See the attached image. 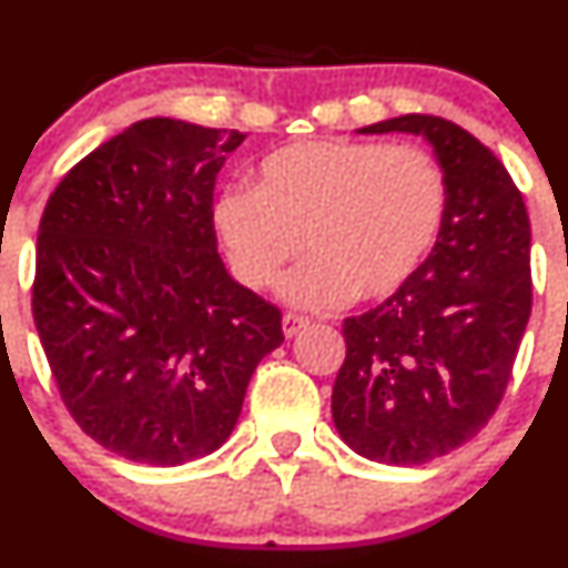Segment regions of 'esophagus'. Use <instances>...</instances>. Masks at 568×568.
<instances>
[{
	"mask_svg": "<svg viewBox=\"0 0 568 568\" xmlns=\"http://www.w3.org/2000/svg\"><path fill=\"white\" fill-rule=\"evenodd\" d=\"M307 326H311V318H307V316H296V313H285V316H283L285 337L300 335V332L307 329Z\"/></svg>",
	"mask_w": 568,
	"mask_h": 568,
	"instance_id": "esophagus-1",
	"label": "esophagus"
}]
</instances>
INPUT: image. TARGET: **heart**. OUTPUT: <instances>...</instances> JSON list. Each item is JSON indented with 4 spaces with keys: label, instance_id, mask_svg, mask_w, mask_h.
I'll list each match as a JSON object with an SVG mask.
<instances>
[{
    "label": "heart",
    "instance_id": "1",
    "mask_svg": "<svg viewBox=\"0 0 568 568\" xmlns=\"http://www.w3.org/2000/svg\"><path fill=\"white\" fill-rule=\"evenodd\" d=\"M443 170L420 148L294 142L261 162L257 189L216 197L214 225L250 288L285 283V300L332 311L352 296L382 300L412 280L445 220Z\"/></svg>",
    "mask_w": 568,
    "mask_h": 568
}]
</instances>
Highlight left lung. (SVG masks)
I'll return each mask as SVG.
<instances>
[{
    "label": "left lung",
    "instance_id": "obj_1",
    "mask_svg": "<svg viewBox=\"0 0 568 568\" xmlns=\"http://www.w3.org/2000/svg\"><path fill=\"white\" fill-rule=\"evenodd\" d=\"M359 131L426 136L448 203L409 283L343 321L332 420L365 459L426 464L473 439L506 395L532 307L530 222L500 159L462 125L404 114Z\"/></svg>",
    "mask_w": 568,
    "mask_h": 568
}]
</instances>
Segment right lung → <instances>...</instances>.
<instances>
[{"instance_id": "right-lung-1", "label": "right lung", "mask_w": 568, "mask_h": 568, "mask_svg": "<svg viewBox=\"0 0 568 568\" xmlns=\"http://www.w3.org/2000/svg\"><path fill=\"white\" fill-rule=\"evenodd\" d=\"M244 134L129 125L73 164L40 216L32 318L62 404L129 462L175 467L231 437L283 313L216 252L214 183Z\"/></svg>"}]
</instances>
